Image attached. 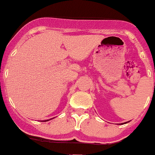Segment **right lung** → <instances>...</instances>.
Masks as SVG:
<instances>
[{"label":"right lung","instance_id":"right-lung-1","mask_svg":"<svg viewBox=\"0 0 155 155\" xmlns=\"http://www.w3.org/2000/svg\"><path fill=\"white\" fill-rule=\"evenodd\" d=\"M46 121H48V120H45V122H46Z\"/></svg>","mask_w":155,"mask_h":155}]
</instances>
